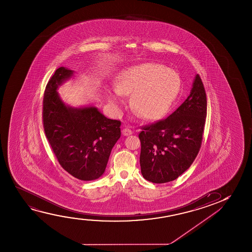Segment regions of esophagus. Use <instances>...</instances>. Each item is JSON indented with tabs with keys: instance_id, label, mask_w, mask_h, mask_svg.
Masks as SVG:
<instances>
[{
	"instance_id": "obj_1",
	"label": "esophagus",
	"mask_w": 252,
	"mask_h": 252,
	"mask_svg": "<svg viewBox=\"0 0 252 252\" xmlns=\"http://www.w3.org/2000/svg\"><path fill=\"white\" fill-rule=\"evenodd\" d=\"M131 133H132V131H131V129H129V128H124L122 130V134L124 135V136H129Z\"/></svg>"
}]
</instances>
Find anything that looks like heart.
Returning <instances> with one entry per match:
<instances>
[{
    "label": "heart",
    "mask_w": 252,
    "mask_h": 252,
    "mask_svg": "<svg viewBox=\"0 0 252 252\" xmlns=\"http://www.w3.org/2000/svg\"><path fill=\"white\" fill-rule=\"evenodd\" d=\"M181 90L179 75L164 66L146 63L131 66L118 76L116 91L110 100L121 104L119 94H131V107L146 119H155L169 111Z\"/></svg>",
    "instance_id": "obj_1"
}]
</instances>
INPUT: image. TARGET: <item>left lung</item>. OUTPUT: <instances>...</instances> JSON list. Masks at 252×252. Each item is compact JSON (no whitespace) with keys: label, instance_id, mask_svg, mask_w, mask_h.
I'll return each mask as SVG.
<instances>
[{"label":"left lung","instance_id":"left-lung-1","mask_svg":"<svg viewBox=\"0 0 252 252\" xmlns=\"http://www.w3.org/2000/svg\"><path fill=\"white\" fill-rule=\"evenodd\" d=\"M207 94L196 75L190 94L169 117L141 126L140 167L144 178L165 183L189 168L200 152L207 118Z\"/></svg>","mask_w":252,"mask_h":252}]
</instances>
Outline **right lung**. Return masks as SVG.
<instances>
[{
	"instance_id": "1",
	"label": "right lung",
	"mask_w": 252,
	"mask_h": 252,
	"mask_svg": "<svg viewBox=\"0 0 252 252\" xmlns=\"http://www.w3.org/2000/svg\"><path fill=\"white\" fill-rule=\"evenodd\" d=\"M72 73L60 67L46 84L43 126L63 169L75 178L92 181L105 171L111 151L121 137V122L107 119L95 107L71 108L63 103L57 89Z\"/></svg>"
}]
</instances>
